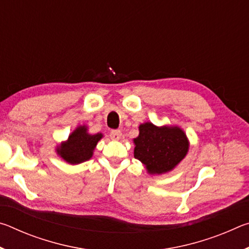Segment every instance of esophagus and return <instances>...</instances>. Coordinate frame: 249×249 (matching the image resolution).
I'll list each match as a JSON object with an SVG mask.
<instances>
[{
    "mask_svg": "<svg viewBox=\"0 0 249 249\" xmlns=\"http://www.w3.org/2000/svg\"><path fill=\"white\" fill-rule=\"evenodd\" d=\"M109 136H111L113 141H120L122 137V132L120 129H113L111 130V133H109Z\"/></svg>",
    "mask_w": 249,
    "mask_h": 249,
    "instance_id": "34e87169",
    "label": "esophagus"
}]
</instances>
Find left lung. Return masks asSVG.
I'll return each mask as SVG.
<instances>
[{
	"label": "left lung",
	"mask_w": 249,
	"mask_h": 249,
	"mask_svg": "<svg viewBox=\"0 0 249 249\" xmlns=\"http://www.w3.org/2000/svg\"><path fill=\"white\" fill-rule=\"evenodd\" d=\"M134 144V157L144 163L150 175L171 171L189 150L187 135L178 126L158 127L150 122L140 125Z\"/></svg>",
	"instance_id": "8db88e82"
}]
</instances>
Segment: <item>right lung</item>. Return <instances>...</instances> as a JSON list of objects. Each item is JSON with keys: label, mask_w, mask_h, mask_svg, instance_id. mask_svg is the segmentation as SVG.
I'll list each match as a JSON object with an SVG mask.
<instances>
[{"label": "right lung", "mask_w": 249, "mask_h": 249, "mask_svg": "<svg viewBox=\"0 0 249 249\" xmlns=\"http://www.w3.org/2000/svg\"><path fill=\"white\" fill-rule=\"evenodd\" d=\"M103 137L101 133L91 135L86 125L78 126L69 135L68 140L57 146V154L70 165H78L89 160L98 142Z\"/></svg>", "instance_id": "add662e5"}]
</instances>
